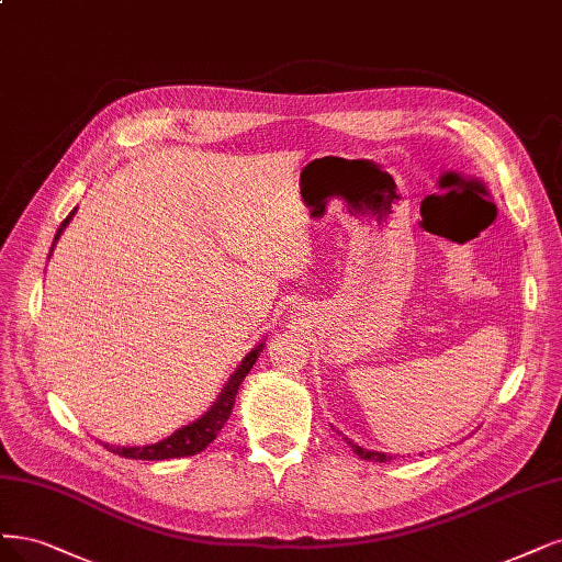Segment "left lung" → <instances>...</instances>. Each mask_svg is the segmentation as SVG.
Returning <instances> with one entry per match:
<instances>
[{
    "instance_id": "left-lung-1",
    "label": "left lung",
    "mask_w": 562,
    "mask_h": 562,
    "mask_svg": "<svg viewBox=\"0 0 562 562\" xmlns=\"http://www.w3.org/2000/svg\"><path fill=\"white\" fill-rule=\"evenodd\" d=\"M339 435V432H337ZM344 441L348 443V447L353 449V453H358L362 460H370V462H389L393 456L391 453H381V451H370V449H362V447H358L356 441H351L348 437H344Z\"/></svg>"
}]
</instances>
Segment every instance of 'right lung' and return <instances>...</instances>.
I'll return each instance as SVG.
<instances>
[{"label": "right lung", "instance_id": "add662e5", "mask_svg": "<svg viewBox=\"0 0 562 562\" xmlns=\"http://www.w3.org/2000/svg\"><path fill=\"white\" fill-rule=\"evenodd\" d=\"M76 216V209L71 211V214L63 221V225L57 227L55 232V239H53V246H50V254H48V260L53 256V248L57 244V239L63 237V232L67 229V225L71 223V218ZM265 348V339L256 344L254 351H248L246 358L241 360V364L235 370V374H232L225 385L221 395L216 397V402L209 406V409L195 418L188 425H181L179 430H173L169 437L156 441V443H146V447H115V443H104L102 447H106L111 453L115 456H123V458H134V460H167V458H186V456H195L200 451H204L211 441L216 439V435L221 432V428L225 425V420L229 418L232 414V406H235V400H237V393H239V385L241 381L246 379V374L254 370V364L258 360V356L262 353Z\"/></svg>", "mask_w": 562, "mask_h": 562}]
</instances>
